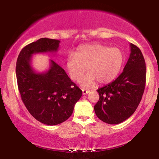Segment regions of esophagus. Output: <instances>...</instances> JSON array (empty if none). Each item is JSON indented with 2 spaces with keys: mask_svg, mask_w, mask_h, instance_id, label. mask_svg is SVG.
Segmentation results:
<instances>
[{
  "mask_svg": "<svg viewBox=\"0 0 159 159\" xmlns=\"http://www.w3.org/2000/svg\"><path fill=\"white\" fill-rule=\"evenodd\" d=\"M82 94L83 95H87L90 93V91L88 90H85V89H82Z\"/></svg>",
  "mask_w": 159,
  "mask_h": 159,
  "instance_id": "34e87169",
  "label": "esophagus"
}]
</instances>
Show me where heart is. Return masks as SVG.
I'll list each match as a JSON object with an SVG mask.
<instances>
[{
	"label": "heart",
	"instance_id": "b5f03b06",
	"mask_svg": "<svg viewBox=\"0 0 159 159\" xmlns=\"http://www.w3.org/2000/svg\"><path fill=\"white\" fill-rule=\"evenodd\" d=\"M125 61L122 51L117 48H110L100 43L80 46L76 54H69L66 58V68L73 81H80L84 88H90L96 82L108 84L120 72Z\"/></svg>",
	"mask_w": 159,
	"mask_h": 159
}]
</instances>
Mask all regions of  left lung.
Returning a JSON list of instances; mask_svg holds the SVG:
<instances>
[{"mask_svg": "<svg viewBox=\"0 0 159 159\" xmlns=\"http://www.w3.org/2000/svg\"><path fill=\"white\" fill-rule=\"evenodd\" d=\"M129 59L122 73L114 81L99 88V100L94 106L98 118L110 125L123 122L131 116L142 99L146 66L139 48L129 44Z\"/></svg>", "mask_w": 159, "mask_h": 159, "instance_id": "1", "label": "left lung"}]
</instances>
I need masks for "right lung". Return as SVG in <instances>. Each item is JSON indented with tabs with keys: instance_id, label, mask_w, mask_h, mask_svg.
Wrapping results in <instances>:
<instances>
[{
	"instance_id": "right-lung-1",
	"label": "right lung",
	"mask_w": 159,
	"mask_h": 159,
	"mask_svg": "<svg viewBox=\"0 0 159 159\" xmlns=\"http://www.w3.org/2000/svg\"><path fill=\"white\" fill-rule=\"evenodd\" d=\"M60 40L40 38L26 45L18 56L16 75L21 100L37 120L47 125H57L72 114L82 92L61 67L50 60L48 70L37 72L32 66L36 53H56Z\"/></svg>"
}]
</instances>
